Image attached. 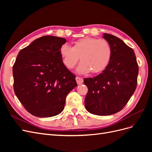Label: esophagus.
I'll return each mask as SVG.
<instances>
[{"instance_id": "1", "label": "esophagus", "mask_w": 152, "mask_h": 152, "mask_svg": "<svg viewBox=\"0 0 152 152\" xmlns=\"http://www.w3.org/2000/svg\"><path fill=\"white\" fill-rule=\"evenodd\" d=\"M76 81H77V83L78 85H80L82 83H83V79L81 77H76Z\"/></svg>"}]
</instances>
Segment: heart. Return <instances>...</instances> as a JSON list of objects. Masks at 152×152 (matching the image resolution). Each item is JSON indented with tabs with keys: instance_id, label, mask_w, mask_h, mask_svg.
<instances>
[{
	"instance_id": "obj_1",
	"label": "heart",
	"mask_w": 152,
	"mask_h": 152,
	"mask_svg": "<svg viewBox=\"0 0 152 152\" xmlns=\"http://www.w3.org/2000/svg\"><path fill=\"white\" fill-rule=\"evenodd\" d=\"M59 53L63 64L69 69L75 67L80 57L82 61L77 69L79 73L102 72L107 68L112 58V49L108 41L93 37L78 40L72 47L63 44Z\"/></svg>"
}]
</instances>
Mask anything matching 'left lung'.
I'll return each instance as SVG.
<instances>
[{"label":"left lung","instance_id":"8db88e82","mask_svg":"<svg viewBox=\"0 0 152 152\" xmlns=\"http://www.w3.org/2000/svg\"><path fill=\"white\" fill-rule=\"evenodd\" d=\"M112 49L107 68L93 78L84 79L88 88L86 110L96 115H110L120 112L134 93L139 68L134 50L117 37L104 34Z\"/></svg>","mask_w":152,"mask_h":152}]
</instances>
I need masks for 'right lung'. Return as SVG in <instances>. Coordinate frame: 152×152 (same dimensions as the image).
I'll use <instances>...</instances> for the list:
<instances>
[{"instance_id":"add662e5","label":"right lung","mask_w":152,"mask_h":152,"mask_svg":"<svg viewBox=\"0 0 152 152\" xmlns=\"http://www.w3.org/2000/svg\"><path fill=\"white\" fill-rule=\"evenodd\" d=\"M66 42L61 37H41L20 50L12 66L15 94L35 117L60 113L67 94L77 85L76 76L64 65L59 53Z\"/></svg>"}]
</instances>
